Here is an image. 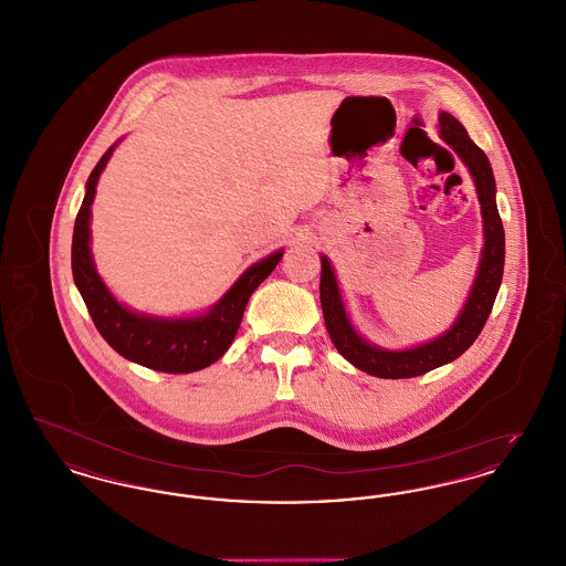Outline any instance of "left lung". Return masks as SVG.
<instances>
[{
    "instance_id": "8db88e82",
    "label": "left lung",
    "mask_w": 566,
    "mask_h": 566,
    "mask_svg": "<svg viewBox=\"0 0 566 566\" xmlns=\"http://www.w3.org/2000/svg\"><path fill=\"white\" fill-rule=\"evenodd\" d=\"M439 137L467 165L478 190L484 224V248L473 286L462 310L458 312L457 321L450 324L448 331H443L434 339L403 350H388L367 342L356 331L350 314L346 312V303L331 261L321 254V303L328 337L348 363L369 376L403 379L422 376L431 369L452 363L482 333L501 289L505 265V231L496 208V182L490 161L484 150L469 137L467 129L450 112L439 114Z\"/></svg>"
}]
</instances>
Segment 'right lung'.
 Wrapping results in <instances>:
<instances>
[{"instance_id":"add662e5","label":"right lung","mask_w":566,"mask_h":566,"mask_svg":"<svg viewBox=\"0 0 566 566\" xmlns=\"http://www.w3.org/2000/svg\"><path fill=\"white\" fill-rule=\"evenodd\" d=\"M118 144L120 139L109 146L86 180V192L72 238V273L76 289L102 337L127 360L163 374H190L206 369L229 350L242 323L248 298L275 270L284 250L280 248L250 265L233 286L201 314L167 318L127 307L112 295L97 273L91 252V206L95 201L99 176Z\"/></svg>"}]
</instances>
